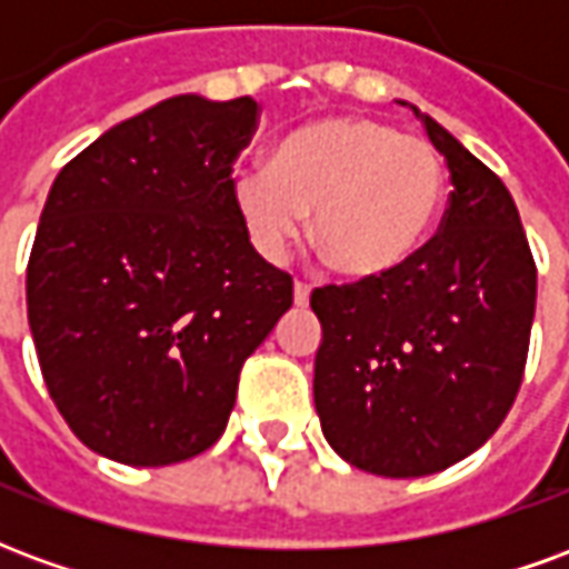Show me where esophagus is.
<instances>
[{"label":"esophagus","mask_w":569,"mask_h":569,"mask_svg":"<svg viewBox=\"0 0 569 569\" xmlns=\"http://www.w3.org/2000/svg\"><path fill=\"white\" fill-rule=\"evenodd\" d=\"M292 298H296L298 308H308V301H310V286H308V283H296V286H292Z\"/></svg>","instance_id":"34e87169"}]
</instances>
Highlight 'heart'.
Here are the masks:
<instances>
[{"instance_id": "1", "label": "heart", "mask_w": 569, "mask_h": 569, "mask_svg": "<svg viewBox=\"0 0 569 569\" xmlns=\"http://www.w3.org/2000/svg\"><path fill=\"white\" fill-rule=\"evenodd\" d=\"M231 194L261 256L280 259L310 216V243L335 273L378 280L427 243L445 163L427 140L375 118H317L273 142L268 167L240 170Z\"/></svg>"}]
</instances>
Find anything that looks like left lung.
<instances>
[{
  "mask_svg": "<svg viewBox=\"0 0 569 569\" xmlns=\"http://www.w3.org/2000/svg\"><path fill=\"white\" fill-rule=\"evenodd\" d=\"M411 109L451 170L439 234L399 271L310 296L322 326V436L383 478L441 472L497 432L521 387L537 310V264L509 188Z\"/></svg>",
  "mask_w": 569,
  "mask_h": 569,
  "instance_id": "8db88e82",
  "label": "left lung"
}]
</instances>
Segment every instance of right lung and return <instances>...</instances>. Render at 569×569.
<instances>
[{
  "label": "right lung",
  "instance_id": "obj_1",
  "mask_svg": "<svg viewBox=\"0 0 569 569\" xmlns=\"http://www.w3.org/2000/svg\"><path fill=\"white\" fill-rule=\"evenodd\" d=\"M252 97L179 93L109 128L57 173L27 317L57 411L91 451L170 466L207 451L247 357L292 308L231 194Z\"/></svg>",
  "mask_w": 569,
  "mask_h": 569
}]
</instances>
